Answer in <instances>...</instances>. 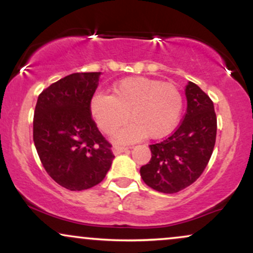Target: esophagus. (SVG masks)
Masks as SVG:
<instances>
[{
  "label": "esophagus",
  "instance_id": "obj_1",
  "mask_svg": "<svg viewBox=\"0 0 253 253\" xmlns=\"http://www.w3.org/2000/svg\"><path fill=\"white\" fill-rule=\"evenodd\" d=\"M128 149H129L128 146H121V145H114V146H113V152H114V155H120V153L128 151Z\"/></svg>",
  "mask_w": 253,
  "mask_h": 253
}]
</instances>
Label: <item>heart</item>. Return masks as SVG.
<instances>
[{"label": "heart", "instance_id": "b5f03b06", "mask_svg": "<svg viewBox=\"0 0 253 253\" xmlns=\"http://www.w3.org/2000/svg\"><path fill=\"white\" fill-rule=\"evenodd\" d=\"M183 97L172 83L147 77L124 78L115 83L112 95L96 94L90 101V113L106 134L119 141H134L147 135L162 138L172 132L181 118Z\"/></svg>", "mask_w": 253, "mask_h": 253}]
</instances>
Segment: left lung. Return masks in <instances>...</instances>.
Listing matches in <instances>:
<instances>
[{
    "instance_id": "obj_1",
    "label": "left lung",
    "mask_w": 253,
    "mask_h": 253,
    "mask_svg": "<svg viewBox=\"0 0 253 253\" xmlns=\"http://www.w3.org/2000/svg\"><path fill=\"white\" fill-rule=\"evenodd\" d=\"M187 112L173 133L150 145V162L140 176L159 193L175 194L202 175L213 153L216 139V114L211 97L195 83L185 88Z\"/></svg>"
}]
</instances>
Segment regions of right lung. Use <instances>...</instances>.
<instances>
[{
    "label": "right lung",
    "instance_id": "1",
    "mask_svg": "<svg viewBox=\"0 0 253 253\" xmlns=\"http://www.w3.org/2000/svg\"><path fill=\"white\" fill-rule=\"evenodd\" d=\"M100 72H76L38 97L33 140L43 169L69 190H85L106 177L114 155L90 113Z\"/></svg>",
    "mask_w": 253,
    "mask_h": 253
}]
</instances>
